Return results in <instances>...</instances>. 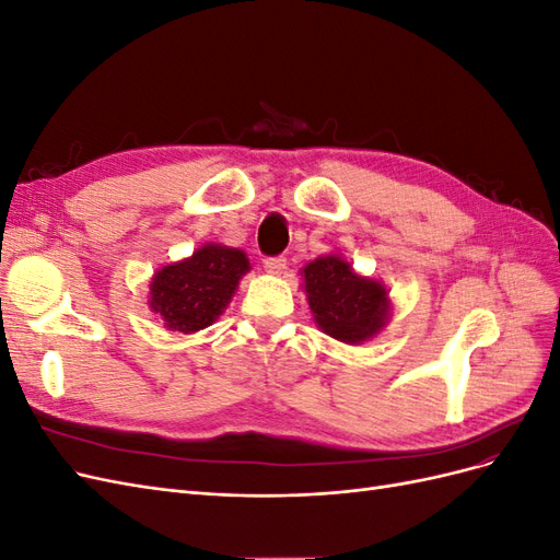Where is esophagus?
<instances>
[{"label": "esophagus", "instance_id": "esophagus-1", "mask_svg": "<svg viewBox=\"0 0 560 560\" xmlns=\"http://www.w3.org/2000/svg\"><path fill=\"white\" fill-rule=\"evenodd\" d=\"M264 268H266V273H270V276H280L282 270L287 268V259L284 257H270V259L264 261Z\"/></svg>", "mask_w": 560, "mask_h": 560}]
</instances>
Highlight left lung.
I'll use <instances>...</instances> for the list:
<instances>
[{
	"label": "left lung",
	"instance_id": "left-lung-1",
	"mask_svg": "<svg viewBox=\"0 0 560 560\" xmlns=\"http://www.w3.org/2000/svg\"><path fill=\"white\" fill-rule=\"evenodd\" d=\"M315 325L348 346H362L389 322L393 299L381 280L360 276L341 254H322L301 268Z\"/></svg>",
	"mask_w": 560,
	"mask_h": 560
}]
</instances>
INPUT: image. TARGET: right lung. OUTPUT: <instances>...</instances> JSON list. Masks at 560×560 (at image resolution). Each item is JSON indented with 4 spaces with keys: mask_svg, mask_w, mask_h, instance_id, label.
<instances>
[{
    "mask_svg": "<svg viewBox=\"0 0 560 560\" xmlns=\"http://www.w3.org/2000/svg\"><path fill=\"white\" fill-rule=\"evenodd\" d=\"M247 254L222 243H206L191 257L159 268L149 282V308L165 329L196 334L226 311L241 278L249 273Z\"/></svg>",
    "mask_w": 560,
    "mask_h": 560,
    "instance_id": "right-lung-1",
    "label": "right lung"
}]
</instances>
